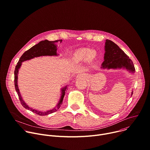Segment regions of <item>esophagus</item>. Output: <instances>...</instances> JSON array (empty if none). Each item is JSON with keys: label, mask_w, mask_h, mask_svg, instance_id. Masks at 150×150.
Here are the masks:
<instances>
[{"label": "esophagus", "mask_w": 150, "mask_h": 150, "mask_svg": "<svg viewBox=\"0 0 150 150\" xmlns=\"http://www.w3.org/2000/svg\"><path fill=\"white\" fill-rule=\"evenodd\" d=\"M84 75H83V74H78L77 75V76H76V78H82V77H83Z\"/></svg>", "instance_id": "obj_1"}]
</instances>
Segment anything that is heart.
Wrapping results in <instances>:
<instances>
[{
	"label": "heart",
	"instance_id": "heart-1",
	"mask_svg": "<svg viewBox=\"0 0 150 150\" xmlns=\"http://www.w3.org/2000/svg\"><path fill=\"white\" fill-rule=\"evenodd\" d=\"M96 56V52L94 49H82L78 50L74 54L72 62L74 64H77L85 59H87L88 61H92L95 58Z\"/></svg>",
	"mask_w": 150,
	"mask_h": 150
}]
</instances>
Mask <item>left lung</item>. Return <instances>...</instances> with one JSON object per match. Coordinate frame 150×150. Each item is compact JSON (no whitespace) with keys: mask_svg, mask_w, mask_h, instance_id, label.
<instances>
[{"mask_svg":"<svg viewBox=\"0 0 150 150\" xmlns=\"http://www.w3.org/2000/svg\"><path fill=\"white\" fill-rule=\"evenodd\" d=\"M105 45L104 61L101 68L104 69H123L134 74L135 71L133 62L122 50L117 44L108 39L105 40Z\"/></svg>","mask_w":150,"mask_h":150,"instance_id":"1","label":"left lung"}]
</instances>
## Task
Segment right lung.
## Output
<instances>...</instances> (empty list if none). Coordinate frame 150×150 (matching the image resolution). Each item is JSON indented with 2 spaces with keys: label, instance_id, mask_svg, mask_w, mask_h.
<instances>
[{
  "label": "right lung",
  "instance_id": "1",
  "mask_svg": "<svg viewBox=\"0 0 150 150\" xmlns=\"http://www.w3.org/2000/svg\"><path fill=\"white\" fill-rule=\"evenodd\" d=\"M60 40H55V41H49L48 40H42L40 42H39L38 44L34 45L31 48H30L27 51H26L21 56L20 58L17 65L15 67L14 74H15V87L16 91L18 95L19 98L20 99V101L22 104V105L26 109L29 110L39 115H46L50 114H52L55 111H57L61 106L65 94V91L67 89V86H65L61 88V97L59 99V101L56 107L51 110H47V111H40L36 109H34L33 108L30 107L23 99L22 96L21 94L19 87H18V73H19V69H20L21 67L22 66V62L30 60L31 59L42 57V56H58L59 54L57 53L58 51V43L59 42ZM62 40H60L61 42Z\"/></svg>",
  "mask_w": 150,
  "mask_h": 150
}]
</instances>
